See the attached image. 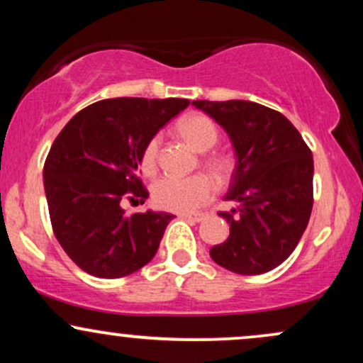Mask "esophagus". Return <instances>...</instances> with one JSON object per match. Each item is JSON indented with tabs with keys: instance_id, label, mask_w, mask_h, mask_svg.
<instances>
[{
	"instance_id": "obj_1",
	"label": "esophagus",
	"mask_w": 363,
	"mask_h": 363,
	"mask_svg": "<svg viewBox=\"0 0 363 363\" xmlns=\"http://www.w3.org/2000/svg\"><path fill=\"white\" fill-rule=\"evenodd\" d=\"M181 218L189 220V222H194V223H199V222H203L205 215H201V213H182Z\"/></svg>"
}]
</instances>
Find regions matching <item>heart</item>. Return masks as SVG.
Wrapping results in <instances>:
<instances>
[{"label": "heart", "mask_w": 363, "mask_h": 363, "mask_svg": "<svg viewBox=\"0 0 363 363\" xmlns=\"http://www.w3.org/2000/svg\"><path fill=\"white\" fill-rule=\"evenodd\" d=\"M177 133L198 152H208L215 147L218 140V131L213 121L203 114H189L177 123ZM158 138H152L145 147L140 158V167L143 174L152 176L157 169ZM208 165L215 172L223 174L227 164L222 158H210ZM215 194V184L210 177L198 174L191 177H160L152 187L153 203L162 210L176 211V213H191L206 205Z\"/></svg>", "instance_id": "1"}]
</instances>
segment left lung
I'll use <instances>...</instances> for the list:
<instances>
[{
	"instance_id": "1",
	"label": "left lung",
	"mask_w": 363,
	"mask_h": 363,
	"mask_svg": "<svg viewBox=\"0 0 363 363\" xmlns=\"http://www.w3.org/2000/svg\"><path fill=\"white\" fill-rule=\"evenodd\" d=\"M225 129L237 162L227 201L218 213L230 235L213 245L216 264L239 274H261L281 264L297 247L312 211V152L281 112L251 101H194Z\"/></svg>"
}]
</instances>
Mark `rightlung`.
<instances>
[{"label": "right lung", "mask_w": 363, "mask_h": 363, "mask_svg": "<svg viewBox=\"0 0 363 363\" xmlns=\"http://www.w3.org/2000/svg\"><path fill=\"white\" fill-rule=\"evenodd\" d=\"M187 106V99H106L73 116L54 140L44 164L49 216L57 242L83 272L121 278L153 259L174 215H128L121 199L148 198L138 177L141 153Z\"/></svg>", "instance_id": "obj_1"}]
</instances>
